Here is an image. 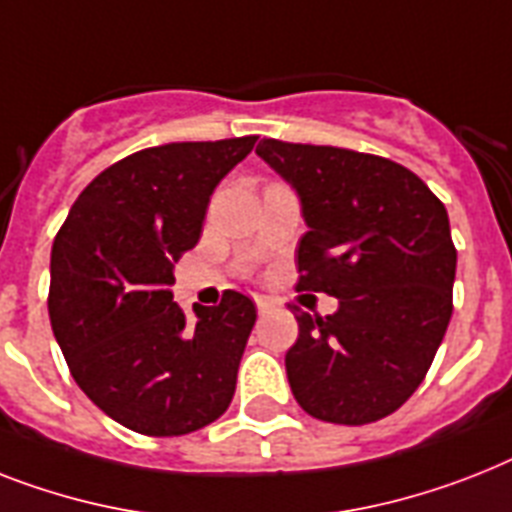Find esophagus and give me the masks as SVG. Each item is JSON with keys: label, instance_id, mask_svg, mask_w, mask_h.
<instances>
[{"label": "esophagus", "instance_id": "obj_1", "mask_svg": "<svg viewBox=\"0 0 512 512\" xmlns=\"http://www.w3.org/2000/svg\"><path fill=\"white\" fill-rule=\"evenodd\" d=\"M255 305H257V313H260V315L268 313V299L257 297V299H255Z\"/></svg>", "mask_w": 512, "mask_h": 512}]
</instances>
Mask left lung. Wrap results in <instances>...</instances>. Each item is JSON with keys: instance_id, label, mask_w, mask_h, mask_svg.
Masks as SVG:
<instances>
[{"instance_id": "8db88e82", "label": "left lung", "mask_w": 512, "mask_h": 512, "mask_svg": "<svg viewBox=\"0 0 512 512\" xmlns=\"http://www.w3.org/2000/svg\"><path fill=\"white\" fill-rule=\"evenodd\" d=\"M263 157L299 199L297 289L339 299L334 315L297 310L286 376L318 421L363 426L421 386L452 315L458 252L450 218L421 178L352 149L263 139Z\"/></svg>"}]
</instances>
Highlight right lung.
<instances>
[{
  "label": "right lung",
  "instance_id": "right-lung-1",
  "mask_svg": "<svg viewBox=\"0 0 512 512\" xmlns=\"http://www.w3.org/2000/svg\"><path fill=\"white\" fill-rule=\"evenodd\" d=\"M257 136L176 141L102 170L52 244L49 321L99 410L147 436H181L226 413L255 305L226 292L197 321L173 302V265L199 242L215 186Z\"/></svg>",
  "mask_w": 512,
  "mask_h": 512
}]
</instances>
